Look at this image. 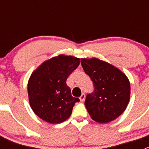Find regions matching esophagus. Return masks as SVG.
<instances>
[{
  "label": "esophagus",
  "instance_id": "obj_1",
  "mask_svg": "<svg viewBox=\"0 0 149 149\" xmlns=\"http://www.w3.org/2000/svg\"><path fill=\"white\" fill-rule=\"evenodd\" d=\"M85 97H86V95H85V94L84 93H82V95H81V97H80V100H81V101H84V100H85Z\"/></svg>",
  "mask_w": 149,
  "mask_h": 149
}]
</instances>
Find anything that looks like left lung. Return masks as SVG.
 Wrapping results in <instances>:
<instances>
[{"label": "left lung", "instance_id": "1", "mask_svg": "<svg viewBox=\"0 0 149 149\" xmlns=\"http://www.w3.org/2000/svg\"><path fill=\"white\" fill-rule=\"evenodd\" d=\"M81 62L94 86V91L87 94L85 101L88 113L99 123L113 121L125 110L130 100L131 86L127 76L97 58L81 59Z\"/></svg>", "mask_w": 149, "mask_h": 149}]
</instances>
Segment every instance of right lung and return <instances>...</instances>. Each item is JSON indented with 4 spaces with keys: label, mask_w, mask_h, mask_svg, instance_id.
<instances>
[{
    "label": "right lung",
    "mask_w": 149,
    "mask_h": 149,
    "mask_svg": "<svg viewBox=\"0 0 149 149\" xmlns=\"http://www.w3.org/2000/svg\"><path fill=\"white\" fill-rule=\"evenodd\" d=\"M79 64V58L60 54L46 60L33 72L27 84L29 102L40 119L58 124L70 117L80 99L72 95L66 80Z\"/></svg>",
    "instance_id": "obj_1"
}]
</instances>
